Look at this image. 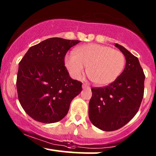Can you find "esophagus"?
I'll use <instances>...</instances> for the list:
<instances>
[{
  "label": "esophagus",
  "mask_w": 156,
  "mask_h": 156,
  "mask_svg": "<svg viewBox=\"0 0 156 156\" xmlns=\"http://www.w3.org/2000/svg\"><path fill=\"white\" fill-rule=\"evenodd\" d=\"M82 88H83V89H88V88H89V85H87V83H83V85H82Z\"/></svg>",
  "instance_id": "esophagus-1"
}]
</instances>
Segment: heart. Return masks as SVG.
<instances>
[{"label":"heart","instance_id":"b5f03b06","mask_svg":"<svg viewBox=\"0 0 156 156\" xmlns=\"http://www.w3.org/2000/svg\"><path fill=\"white\" fill-rule=\"evenodd\" d=\"M64 64L73 78L79 79L87 67V76L94 84L105 86L113 83L121 75L125 64L122 52L98 44L76 48L74 54H67Z\"/></svg>","mask_w":156,"mask_h":156}]
</instances>
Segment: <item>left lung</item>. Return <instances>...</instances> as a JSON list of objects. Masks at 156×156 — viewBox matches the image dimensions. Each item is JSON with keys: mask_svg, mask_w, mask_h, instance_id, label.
<instances>
[{"mask_svg": "<svg viewBox=\"0 0 156 156\" xmlns=\"http://www.w3.org/2000/svg\"><path fill=\"white\" fill-rule=\"evenodd\" d=\"M125 55L123 72L108 86L92 88L89 103L91 122L104 131H113L131 120L140 107L144 95V76L137 57L116 43Z\"/></svg>", "mask_w": 156, "mask_h": 156, "instance_id": "1", "label": "left lung"}]
</instances>
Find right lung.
<instances>
[{"mask_svg": "<svg viewBox=\"0 0 156 156\" xmlns=\"http://www.w3.org/2000/svg\"><path fill=\"white\" fill-rule=\"evenodd\" d=\"M80 41L53 37L28 49L19 63L18 99L36 121L54 123L67 115L71 101L82 91L64 67V56Z\"/></svg>", "mask_w": 156, "mask_h": 156, "instance_id": "add662e5", "label": "right lung"}]
</instances>
